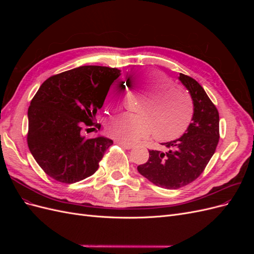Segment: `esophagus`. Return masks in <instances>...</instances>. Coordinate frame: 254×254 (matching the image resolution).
I'll list each match as a JSON object with an SVG mask.
<instances>
[{"label": "esophagus", "instance_id": "1", "mask_svg": "<svg viewBox=\"0 0 254 254\" xmlns=\"http://www.w3.org/2000/svg\"><path fill=\"white\" fill-rule=\"evenodd\" d=\"M118 144H120L122 147H124L126 149H131L133 147V144H129V143H126V142H118Z\"/></svg>", "mask_w": 254, "mask_h": 254}]
</instances>
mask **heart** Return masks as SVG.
Wrapping results in <instances>:
<instances>
[{
    "label": "heart",
    "instance_id": "obj_1",
    "mask_svg": "<svg viewBox=\"0 0 254 254\" xmlns=\"http://www.w3.org/2000/svg\"><path fill=\"white\" fill-rule=\"evenodd\" d=\"M132 83L137 93L145 94L137 105L136 111L140 114L122 115L112 120L109 131L114 136L125 142H135L152 132L156 140L167 142L178 139L187 131L194 107L186 91L172 87L171 79L152 70L134 73ZM122 98V86L114 84L109 92L108 104L117 107Z\"/></svg>",
    "mask_w": 254,
    "mask_h": 254
}]
</instances>
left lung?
Returning <instances> with one entry per match:
<instances>
[{
	"label": "left lung",
	"mask_w": 254,
	"mask_h": 254,
	"mask_svg": "<svg viewBox=\"0 0 254 254\" xmlns=\"http://www.w3.org/2000/svg\"><path fill=\"white\" fill-rule=\"evenodd\" d=\"M179 80L193 99L194 113L179 139L162 143L167 150H149V159L137 171L157 187L177 190L202 174L219 141V114L204 89L194 78L180 73Z\"/></svg>",
	"instance_id": "1"
}]
</instances>
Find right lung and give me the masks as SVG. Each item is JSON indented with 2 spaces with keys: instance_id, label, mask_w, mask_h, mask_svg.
I'll return each instance as SVG.
<instances>
[{
  "instance_id": "obj_1",
  "label": "right lung",
  "mask_w": 254,
  "mask_h": 254,
  "mask_svg": "<svg viewBox=\"0 0 254 254\" xmlns=\"http://www.w3.org/2000/svg\"><path fill=\"white\" fill-rule=\"evenodd\" d=\"M119 68L83 65L45 80L28 108L27 144L44 173L61 183H75L98 170V163L113 141L105 136L86 139L83 128L93 123L103 107Z\"/></svg>"
}]
</instances>
